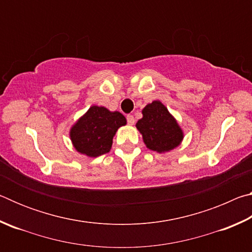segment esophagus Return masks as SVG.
I'll return each instance as SVG.
<instances>
[{"label": "esophagus", "mask_w": 252, "mask_h": 252, "mask_svg": "<svg viewBox=\"0 0 252 252\" xmlns=\"http://www.w3.org/2000/svg\"><path fill=\"white\" fill-rule=\"evenodd\" d=\"M126 121H127V123H129L130 126H133V125H134V122H135L133 116H131V114H129V116L126 117Z\"/></svg>", "instance_id": "34e87169"}]
</instances>
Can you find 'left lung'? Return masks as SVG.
I'll use <instances>...</instances> for the list:
<instances>
[{
    "label": "left lung",
    "mask_w": 252,
    "mask_h": 252,
    "mask_svg": "<svg viewBox=\"0 0 252 252\" xmlns=\"http://www.w3.org/2000/svg\"><path fill=\"white\" fill-rule=\"evenodd\" d=\"M142 116L135 126L142 134L143 142L148 149L164 153L180 146L185 134L161 101L156 100L147 104L142 110Z\"/></svg>",
    "instance_id": "left-lung-1"
}]
</instances>
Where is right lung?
Returning <instances> with one entry per match:
<instances>
[{
	"label": "right lung",
	"mask_w": 252,
	"mask_h": 252,
	"mask_svg": "<svg viewBox=\"0 0 252 252\" xmlns=\"http://www.w3.org/2000/svg\"><path fill=\"white\" fill-rule=\"evenodd\" d=\"M126 125V119L122 113L92 105L71 126L70 139L81 155L95 158L111 150L116 132Z\"/></svg>",
	"instance_id": "obj_1"
}]
</instances>
